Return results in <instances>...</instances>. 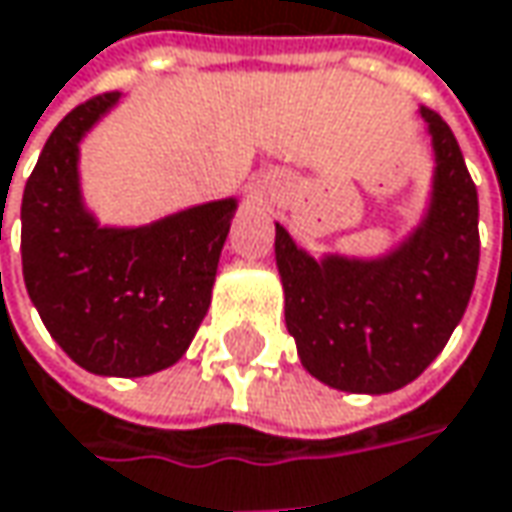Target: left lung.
I'll use <instances>...</instances> for the list:
<instances>
[{"label":"left lung","instance_id":"left-lung-1","mask_svg":"<svg viewBox=\"0 0 512 512\" xmlns=\"http://www.w3.org/2000/svg\"><path fill=\"white\" fill-rule=\"evenodd\" d=\"M435 149L423 224L383 259L322 262L276 224L285 325L302 366L331 389L386 395L412 383L447 345L478 270V192L447 120L421 109Z\"/></svg>","mask_w":512,"mask_h":512}]
</instances>
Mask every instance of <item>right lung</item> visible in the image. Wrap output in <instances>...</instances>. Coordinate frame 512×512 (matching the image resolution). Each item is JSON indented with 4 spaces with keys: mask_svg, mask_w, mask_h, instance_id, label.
<instances>
[{
    "mask_svg": "<svg viewBox=\"0 0 512 512\" xmlns=\"http://www.w3.org/2000/svg\"><path fill=\"white\" fill-rule=\"evenodd\" d=\"M120 100L97 94L57 123L22 195V276L65 354L94 374L143 377L178 363L210 308L236 198L146 227H100L80 198L77 155Z\"/></svg>",
    "mask_w": 512,
    "mask_h": 512,
    "instance_id": "add662e5",
    "label": "right lung"
}]
</instances>
